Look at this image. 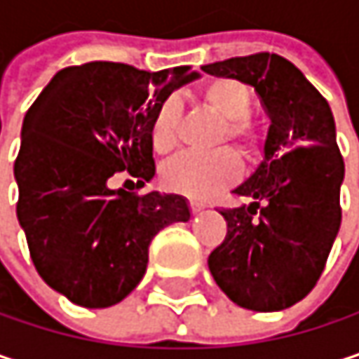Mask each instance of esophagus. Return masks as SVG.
I'll use <instances>...</instances> for the list:
<instances>
[{
  "label": "esophagus",
  "mask_w": 359,
  "mask_h": 359,
  "mask_svg": "<svg viewBox=\"0 0 359 359\" xmlns=\"http://www.w3.org/2000/svg\"><path fill=\"white\" fill-rule=\"evenodd\" d=\"M189 208H191V212L193 213H199L201 210H203V203H199V201H191V203H189Z\"/></svg>",
  "instance_id": "esophagus-1"
}]
</instances>
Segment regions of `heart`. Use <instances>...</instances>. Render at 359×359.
Segmentation results:
<instances>
[{"label": "heart", "mask_w": 359, "mask_h": 359, "mask_svg": "<svg viewBox=\"0 0 359 359\" xmlns=\"http://www.w3.org/2000/svg\"><path fill=\"white\" fill-rule=\"evenodd\" d=\"M201 102L219 116L224 129L219 142H230L245 158L259 156L263 147V131L248 118L252 96L245 83L232 78H219L201 90ZM182 107L177 96L166 98L151 118L149 140L158 154H170L179 144V127ZM241 164L230 149H217L213 154L187 151L170 160L164 170V184L191 199H210L222 193L238 179Z\"/></svg>", "instance_id": "1"}]
</instances>
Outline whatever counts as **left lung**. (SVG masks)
<instances>
[{
  "label": "left lung",
  "instance_id": "8db88e82",
  "mask_svg": "<svg viewBox=\"0 0 359 359\" xmlns=\"http://www.w3.org/2000/svg\"><path fill=\"white\" fill-rule=\"evenodd\" d=\"M201 69L252 86L271 118L261 164L234 189L248 203L219 212L228 234L208 259L210 271L243 309H290L316 285L341 226L345 164L331 107L276 53L232 57Z\"/></svg>",
  "mask_w": 359,
  "mask_h": 359
}]
</instances>
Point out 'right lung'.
Returning a JSON list of instances; mask_svg holds the SVG:
<instances>
[{
    "label": "right lung",
    "instance_id": "add662e5",
    "mask_svg": "<svg viewBox=\"0 0 359 359\" xmlns=\"http://www.w3.org/2000/svg\"><path fill=\"white\" fill-rule=\"evenodd\" d=\"M189 69L144 72L113 61L65 67L24 116L18 222L39 276L78 306L127 298L146 273L151 238L191 217L180 195L109 187L123 170L140 187L154 179L151 118L177 88L199 78Z\"/></svg>",
    "mask_w": 359,
    "mask_h": 359
}]
</instances>
